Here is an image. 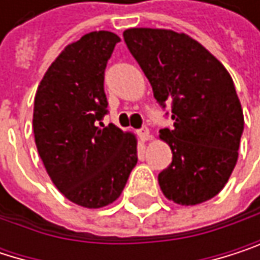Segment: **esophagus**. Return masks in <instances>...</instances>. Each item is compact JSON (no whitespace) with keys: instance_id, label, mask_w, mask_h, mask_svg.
Segmentation results:
<instances>
[{"instance_id":"esophagus-1","label":"esophagus","mask_w":260,"mask_h":260,"mask_svg":"<svg viewBox=\"0 0 260 260\" xmlns=\"http://www.w3.org/2000/svg\"><path fill=\"white\" fill-rule=\"evenodd\" d=\"M138 135H139L141 141H148V139H150V132H148V128H147V127L139 128V130H138Z\"/></svg>"}]
</instances>
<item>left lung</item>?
Listing matches in <instances>:
<instances>
[{"label":"left lung","mask_w":260,"mask_h":260,"mask_svg":"<svg viewBox=\"0 0 260 260\" xmlns=\"http://www.w3.org/2000/svg\"><path fill=\"white\" fill-rule=\"evenodd\" d=\"M124 41L173 127L162 128L173 153L159 176L162 193L181 205L214 198L236 162L244 113L226 69L198 41L164 28H128ZM169 116V112L166 113Z\"/></svg>","instance_id":"left-lung-1"}]
</instances>
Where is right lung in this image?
Here are the masks:
<instances>
[{"mask_svg":"<svg viewBox=\"0 0 260 260\" xmlns=\"http://www.w3.org/2000/svg\"><path fill=\"white\" fill-rule=\"evenodd\" d=\"M119 41L101 30L67 46L35 96L34 133L43 164L56 188L87 208L116 201L138 162L135 136L101 122L109 113L106 67Z\"/></svg>","mask_w":260,"mask_h":260,"instance_id":"add662e5","label":"right lung"}]
</instances>
